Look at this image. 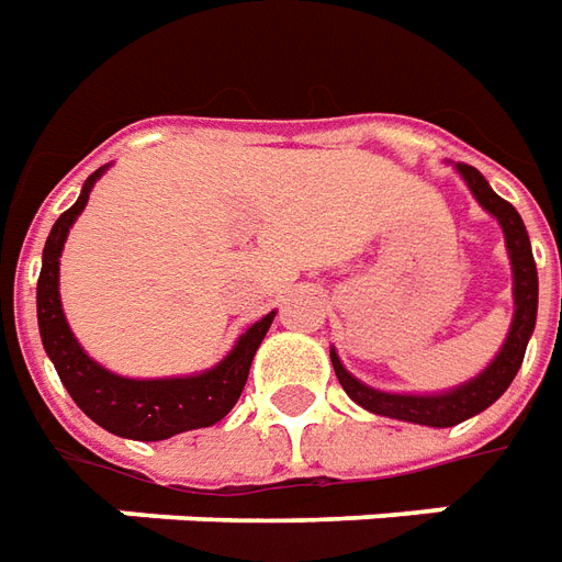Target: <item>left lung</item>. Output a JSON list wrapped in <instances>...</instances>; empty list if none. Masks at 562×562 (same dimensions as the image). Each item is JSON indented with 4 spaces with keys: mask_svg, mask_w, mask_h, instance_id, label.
I'll return each mask as SVG.
<instances>
[{
    "mask_svg": "<svg viewBox=\"0 0 562 562\" xmlns=\"http://www.w3.org/2000/svg\"><path fill=\"white\" fill-rule=\"evenodd\" d=\"M459 175L465 177L476 201L486 206L488 213L501 222L506 236V248H509V260H513V281H516V316H513V328L506 337L504 349L497 352L492 364L468 385L450 391V394L438 396H412V394H385V391H373V387L361 385L356 376H349L340 364V358L331 352V364H335L337 382L358 406L373 412V415L396 417V420H408V424L424 426H457L468 417L480 415L483 408L495 403L497 396L504 394L509 382L516 379L518 367L525 361L527 340L533 335L537 326V299H539V278L537 263H533V251H530V239H527L525 222L518 216V210L509 201L492 192L486 177L480 175L474 166L459 162Z\"/></svg>",
    "mask_w": 562,
    "mask_h": 562,
    "instance_id": "8db88e82",
    "label": "left lung"
}]
</instances>
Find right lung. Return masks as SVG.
I'll return each instance as SVG.
<instances>
[{
    "label": "right lung",
    "instance_id": "right-lung-1",
    "mask_svg": "<svg viewBox=\"0 0 562 562\" xmlns=\"http://www.w3.org/2000/svg\"><path fill=\"white\" fill-rule=\"evenodd\" d=\"M100 175H103V168L88 177L79 201L58 216L44 246V266H41V278H37V326H41L46 356L53 358L58 379L65 382L67 394L74 396L76 406L115 436L136 438V441H162V438H171L186 429L213 426L234 408L243 394L251 358L272 326L276 311L248 328L246 335L239 337V344L231 349V356L201 376L124 379L94 364L70 335L65 311H61L58 257L65 248L67 231L76 216L86 210L88 192Z\"/></svg>",
    "mask_w": 562,
    "mask_h": 562
}]
</instances>
